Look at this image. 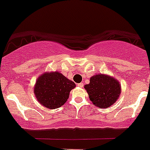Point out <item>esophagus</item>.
<instances>
[{"label":"esophagus","instance_id":"esophagus-1","mask_svg":"<svg viewBox=\"0 0 150 150\" xmlns=\"http://www.w3.org/2000/svg\"><path fill=\"white\" fill-rule=\"evenodd\" d=\"M77 86L79 87H80V88H83V83H79V84H78Z\"/></svg>","mask_w":150,"mask_h":150}]
</instances>
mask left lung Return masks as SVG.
<instances>
[{"label":"left lung","mask_w":150,"mask_h":150,"mask_svg":"<svg viewBox=\"0 0 150 150\" xmlns=\"http://www.w3.org/2000/svg\"><path fill=\"white\" fill-rule=\"evenodd\" d=\"M91 101L96 107L107 108L116 102L121 92L120 83L114 78L98 74L90 78L89 84L84 87Z\"/></svg>","instance_id":"1"}]
</instances>
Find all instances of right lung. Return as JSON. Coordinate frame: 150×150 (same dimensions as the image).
I'll use <instances>...</instances> for the list:
<instances>
[{
  "instance_id": "right-lung-1",
  "label": "right lung",
  "mask_w": 150,
  "mask_h": 150,
  "mask_svg": "<svg viewBox=\"0 0 150 150\" xmlns=\"http://www.w3.org/2000/svg\"><path fill=\"white\" fill-rule=\"evenodd\" d=\"M75 87V83L61 73H45L36 82L34 94L45 107L56 109L64 104L70 91Z\"/></svg>"
}]
</instances>
